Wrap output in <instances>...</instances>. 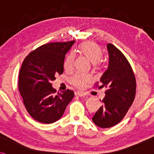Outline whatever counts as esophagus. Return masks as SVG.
Wrapping results in <instances>:
<instances>
[{
	"label": "esophagus",
	"mask_w": 154,
	"mask_h": 154,
	"mask_svg": "<svg viewBox=\"0 0 154 154\" xmlns=\"http://www.w3.org/2000/svg\"><path fill=\"white\" fill-rule=\"evenodd\" d=\"M75 95L79 96V97H84V96L86 95V94L84 93V92H83L77 91V92H75Z\"/></svg>",
	"instance_id": "obj_1"
}]
</instances>
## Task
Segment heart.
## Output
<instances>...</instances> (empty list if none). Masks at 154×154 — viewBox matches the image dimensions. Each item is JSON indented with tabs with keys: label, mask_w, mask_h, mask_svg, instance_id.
I'll list each match as a JSON object with an SVG mask.
<instances>
[{
	"label": "heart",
	"mask_w": 154,
	"mask_h": 154,
	"mask_svg": "<svg viewBox=\"0 0 154 154\" xmlns=\"http://www.w3.org/2000/svg\"><path fill=\"white\" fill-rule=\"evenodd\" d=\"M79 51L92 63V65L97 68L100 65V59L103 57V51L97 44L93 42H85L79 46ZM75 55L70 52L66 55L64 60V68L66 70H71L74 66ZM92 77L89 75L76 74L70 79V83L77 88H84L87 85L92 82Z\"/></svg>",
	"instance_id": "heart-1"
}]
</instances>
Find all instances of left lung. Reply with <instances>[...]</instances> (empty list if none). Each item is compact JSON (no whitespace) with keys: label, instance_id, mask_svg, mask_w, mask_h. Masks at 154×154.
<instances>
[{"label":"left lung","instance_id":"1","mask_svg":"<svg viewBox=\"0 0 154 154\" xmlns=\"http://www.w3.org/2000/svg\"><path fill=\"white\" fill-rule=\"evenodd\" d=\"M107 47L109 65L100 80V88H106L105 96L102 100L103 105L92 118L94 123L102 128L114 126L123 120L136 92V77L126 57L113 44H107ZM98 84L95 83V88Z\"/></svg>","mask_w":154,"mask_h":154}]
</instances>
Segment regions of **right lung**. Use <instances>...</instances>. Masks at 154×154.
Segmentation results:
<instances>
[{"instance_id": "add662e5", "label": "right lung", "mask_w": 154, "mask_h": 154, "mask_svg": "<svg viewBox=\"0 0 154 154\" xmlns=\"http://www.w3.org/2000/svg\"><path fill=\"white\" fill-rule=\"evenodd\" d=\"M75 42L45 44L29 53L22 63L18 88L26 109L38 122H56L73 99L72 90L57 92L51 82L64 72L65 55Z\"/></svg>"}]
</instances>
